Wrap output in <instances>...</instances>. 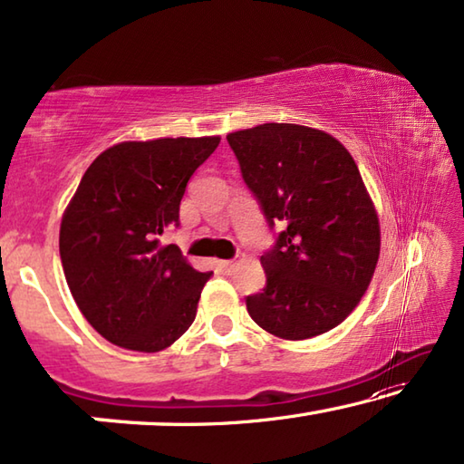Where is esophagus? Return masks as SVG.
Here are the masks:
<instances>
[{
    "label": "esophagus",
    "instance_id": "1",
    "mask_svg": "<svg viewBox=\"0 0 464 464\" xmlns=\"http://www.w3.org/2000/svg\"><path fill=\"white\" fill-rule=\"evenodd\" d=\"M219 268L221 272H226V275H232V272L237 270V262H232V259H221Z\"/></svg>",
    "mask_w": 464,
    "mask_h": 464
}]
</instances>
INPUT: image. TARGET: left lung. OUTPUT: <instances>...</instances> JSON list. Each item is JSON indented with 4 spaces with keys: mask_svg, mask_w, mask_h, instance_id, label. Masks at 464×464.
Instances as JSON below:
<instances>
[{
    "mask_svg": "<svg viewBox=\"0 0 464 464\" xmlns=\"http://www.w3.org/2000/svg\"><path fill=\"white\" fill-rule=\"evenodd\" d=\"M246 188L276 243L262 256L266 287L251 319L283 340L340 325L370 287L380 256L376 208L353 156L327 132L259 124L227 135Z\"/></svg>",
    "mask_w": 464,
    "mask_h": 464,
    "instance_id": "obj_1",
    "label": "left lung"
}]
</instances>
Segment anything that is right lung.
I'll list each match as a JSON object with an SVG mask.
<instances>
[{"instance_id": "1", "label": "right lung", "mask_w": 464, "mask_h": 464, "mask_svg": "<svg viewBox=\"0 0 464 464\" xmlns=\"http://www.w3.org/2000/svg\"><path fill=\"white\" fill-rule=\"evenodd\" d=\"M218 145L219 137L124 141L82 177L61 221V262L82 314L111 344L158 353L194 323L211 272L158 237L179 226L189 177Z\"/></svg>"}]
</instances>
